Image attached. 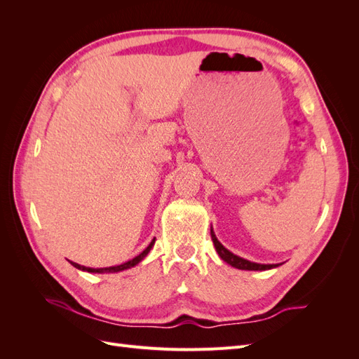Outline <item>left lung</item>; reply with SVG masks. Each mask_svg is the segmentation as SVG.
Here are the masks:
<instances>
[{
	"mask_svg": "<svg viewBox=\"0 0 359 359\" xmlns=\"http://www.w3.org/2000/svg\"><path fill=\"white\" fill-rule=\"evenodd\" d=\"M211 238H212V243H214V247L217 250V253H219V256L224 260L226 264H229L233 268H238V269H247V271H265V269H271V268H277L278 265L281 264H269V265H265V264H256V262H250V260L247 259H243L240 256L233 255L232 252H229L226 247H223V244L217 240V236L214 233V231L211 229Z\"/></svg>",
	"mask_w": 359,
	"mask_h": 359,
	"instance_id": "obj_1",
	"label": "left lung"
}]
</instances>
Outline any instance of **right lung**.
I'll return each mask as SVG.
<instances>
[{"label":"right lung","mask_w":359,"mask_h":359,"mask_svg":"<svg viewBox=\"0 0 359 359\" xmlns=\"http://www.w3.org/2000/svg\"><path fill=\"white\" fill-rule=\"evenodd\" d=\"M154 243H156V238H154L153 241L149 243V245H148V247L144 250V252L140 253L139 256L133 257L132 260H128V262H126V264L116 265V266H107V268H90V266H83V265H79V264H76V262H72V260H70V264H72L74 268H78V269H81V271H86V273H99V274H103V273H119V271H124V269H128V268H132V266L137 265V264L140 262V260H142V259L149 253V250L153 248Z\"/></svg>","instance_id":"add662e5"}]
</instances>
